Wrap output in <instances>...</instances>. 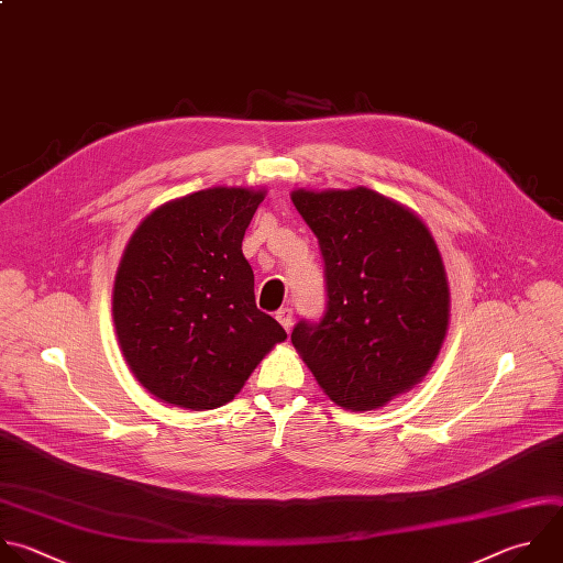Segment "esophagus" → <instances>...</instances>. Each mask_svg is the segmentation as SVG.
I'll return each instance as SVG.
<instances>
[{
	"mask_svg": "<svg viewBox=\"0 0 563 563\" xmlns=\"http://www.w3.org/2000/svg\"><path fill=\"white\" fill-rule=\"evenodd\" d=\"M276 320L285 327V331H291V324H294V311L289 307H283L278 313H276Z\"/></svg>",
	"mask_w": 563,
	"mask_h": 563,
	"instance_id": "obj_1",
	"label": "esophagus"
}]
</instances>
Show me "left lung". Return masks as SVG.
Masks as SVG:
<instances>
[{"label":"left lung","instance_id":"obj_1","mask_svg":"<svg viewBox=\"0 0 563 563\" xmlns=\"http://www.w3.org/2000/svg\"><path fill=\"white\" fill-rule=\"evenodd\" d=\"M291 201L318 236L327 313L291 342L324 396L349 411L380 409L424 380L451 318L438 243L407 206L368 187L298 190Z\"/></svg>","mask_w":563,"mask_h":563}]
</instances>
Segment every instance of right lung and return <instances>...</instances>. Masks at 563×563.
Returning <instances> with one entry per match:
<instances>
[{"label": "right lung", "instance_id": "add662e5", "mask_svg": "<svg viewBox=\"0 0 563 563\" xmlns=\"http://www.w3.org/2000/svg\"><path fill=\"white\" fill-rule=\"evenodd\" d=\"M265 187L172 199L132 232L117 267L112 318L123 357L156 400L190 411L236 398L258 362L287 338L256 307L245 230Z\"/></svg>", "mask_w": 563, "mask_h": 563}]
</instances>
